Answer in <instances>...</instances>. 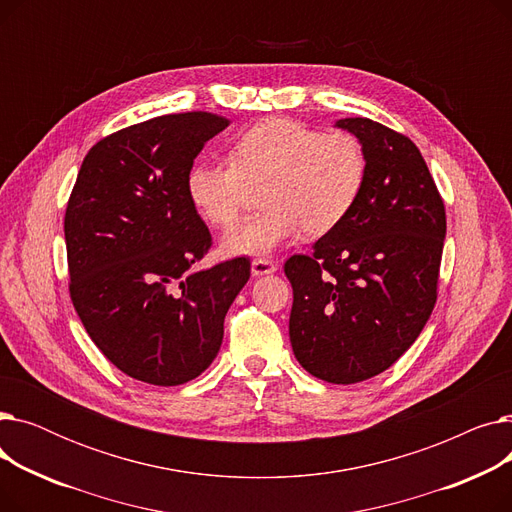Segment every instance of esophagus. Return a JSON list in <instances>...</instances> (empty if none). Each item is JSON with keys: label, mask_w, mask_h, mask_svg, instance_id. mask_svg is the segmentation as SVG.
<instances>
[{"label": "esophagus", "mask_w": 512, "mask_h": 512, "mask_svg": "<svg viewBox=\"0 0 512 512\" xmlns=\"http://www.w3.org/2000/svg\"><path fill=\"white\" fill-rule=\"evenodd\" d=\"M278 270V265L272 261V259H265V257H259V259H253L251 263V272L253 276H265V274H272Z\"/></svg>", "instance_id": "1"}]
</instances>
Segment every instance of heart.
<instances>
[{"label":"heart","mask_w":512,"mask_h":512,"mask_svg":"<svg viewBox=\"0 0 512 512\" xmlns=\"http://www.w3.org/2000/svg\"><path fill=\"white\" fill-rule=\"evenodd\" d=\"M367 178V157L348 132H319L290 118L251 126L232 143L230 161L203 159L186 174V195L213 228H232L251 188L263 186L261 213L228 232L226 255H267L305 236L338 228Z\"/></svg>","instance_id":"obj_1"}]
</instances>
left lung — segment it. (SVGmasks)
<instances>
[{
  "instance_id": "obj_1",
  "label": "left lung",
  "mask_w": 512,
  "mask_h": 512,
  "mask_svg": "<svg viewBox=\"0 0 512 512\" xmlns=\"http://www.w3.org/2000/svg\"><path fill=\"white\" fill-rule=\"evenodd\" d=\"M367 157L346 220L311 255H292L288 321L297 361L330 384H357L394 365L438 299L446 209L417 145L369 118H342Z\"/></svg>"
}]
</instances>
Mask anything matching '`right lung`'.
<instances>
[{
    "label": "right lung",
    "mask_w": 512,
    "mask_h": 512,
    "mask_svg": "<svg viewBox=\"0 0 512 512\" xmlns=\"http://www.w3.org/2000/svg\"><path fill=\"white\" fill-rule=\"evenodd\" d=\"M228 124L186 112L107 134L89 149L68 199L72 305L99 351L145 384L178 386L211 365L224 317L251 276L247 257L193 270L213 242L186 195V174Z\"/></svg>",
    "instance_id": "obj_1"
}]
</instances>
